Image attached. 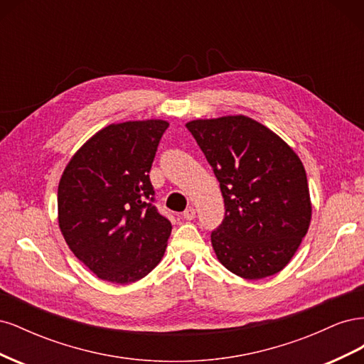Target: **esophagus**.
<instances>
[{"mask_svg": "<svg viewBox=\"0 0 364 364\" xmlns=\"http://www.w3.org/2000/svg\"><path fill=\"white\" fill-rule=\"evenodd\" d=\"M182 218H183V220H188V222H190V220H194V218H196V209H194L193 206L186 208L185 211L182 213Z\"/></svg>", "mask_w": 364, "mask_h": 364, "instance_id": "34e87169", "label": "esophagus"}]
</instances>
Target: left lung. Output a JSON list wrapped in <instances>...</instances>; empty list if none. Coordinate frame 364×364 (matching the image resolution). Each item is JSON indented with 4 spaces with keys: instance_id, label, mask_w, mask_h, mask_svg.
I'll list each match as a JSON object with an SVG mask.
<instances>
[{
    "instance_id": "1",
    "label": "left lung",
    "mask_w": 364,
    "mask_h": 364,
    "mask_svg": "<svg viewBox=\"0 0 364 364\" xmlns=\"http://www.w3.org/2000/svg\"><path fill=\"white\" fill-rule=\"evenodd\" d=\"M186 129L225 199V218L211 234L218 261L245 279L281 272L311 222L299 156L274 132L245 115L194 119Z\"/></svg>"
}]
</instances>
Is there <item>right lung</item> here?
<instances>
[{"label":"right lung","mask_w":364,"mask_h":364,"mask_svg":"<svg viewBox=\"0 0 364 364\" xmlns=\"http://www.w3.org/2000/svg\"><path fill=\"white\" fill-rule=\"evenodd\" d=\"M167 127L164 119L109 124L63 170L60 232L74 255L103 281H139L164 257L171 223L153 205L149 173Z\"/></svg>","instance_id":"add662e5"}]
</instances>
